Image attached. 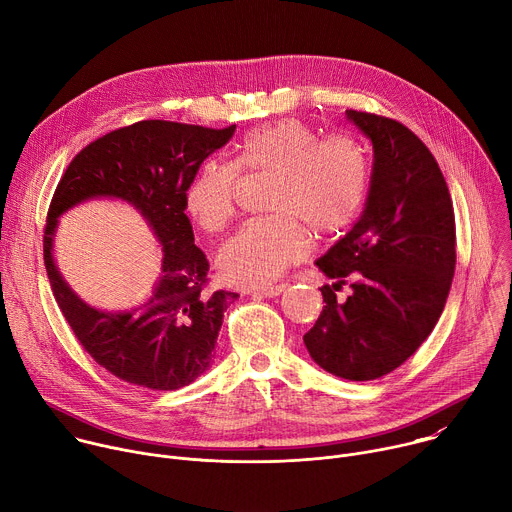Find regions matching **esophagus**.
<instances>
[{"instance_id": "obj_1", "label": "esophagus", "mask_w": 512, "mask_h": 512, "mask_svg": "<svg viewBox=\"0 0 512 512\" xmlns=\"http://www.w3.org/2000/svg\"><path fill=\"white\" fill-rule=\"evenodd\" d=\"M285 287H287L285 283L269 285V287H257V289H255V294H257V296H263V298H275V296H279V294H281V291H283Z\"/></svg>"}]
</instances>
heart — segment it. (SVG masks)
I'll return each instance as SVG.
<instances>
[{
    "label": "heart",
    "mask_w": 512,
    "mask_h": 512,
    "mask_svg": "<svg viewBox=\"0 0 512 512\" xmlns=\"http://www.w3.org/2000/svg\"><path fill=\"white\" fill-rule=\"evenodd\" d=\"M273 174L267 208L251 218L218 253V269L237 285H269L308 249V233L332 237L360 214L371 186V162L362 143L320 135L294 119L249 131L233 164L206 160L186 188L194 223L221 231L235 212L239 172Z\"/></svg>",
    "instance_id": "obj_1"
}]
</instances>
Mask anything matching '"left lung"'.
<instances>
[{"instance_id":"8db88e82","label":"left lung","mask_w":512,"mask_h":512,"mask_svg":"<svg viewBox=\"0 0 512 512\" xmlns=\"http://www.w3.org/2000/svg\"><path fill=\"white\" fill-rule=\"evenodd\" d=\"M373 143V174L352 229L316 261L336 279L352 278L338 303L330 285L304 344L316 364L340 379L389 375L440 320L456 269V221L444 174L425 143L403 123L346 111Z\"/></svg>"}]
</instances>
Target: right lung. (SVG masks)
I'll use <instances>...</instances> for the list:
<instances>
[{
	"label": "right lung",
	"instance_id": "obj_1",
	"mask_svg": "<svg viewBox=\"0 0 512 512\" xmlns=\"http://www.w3.org/2000/svg\"><path fill=\"white\" fill-rule=\"evenodd\" d=\"M237 125L208 129L139 121L89 143L52 196L44 229V265L56 304L83 348L111 375L152 391H176L210 369L214 344L235 291L204 294L208 261L194 245L186 188L200 164L233 137ZM131 203L163 245V277L143 305L107 313L89 307L53 261L57 218L87 199Z\"/></svg>",
	"mask_w": 512,
	"mask_h": 512
}]
</instances>
